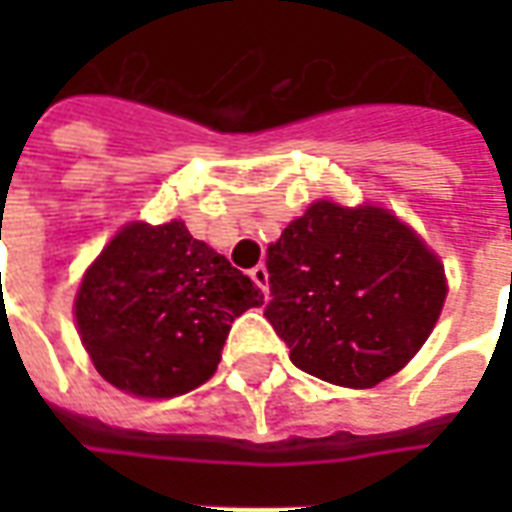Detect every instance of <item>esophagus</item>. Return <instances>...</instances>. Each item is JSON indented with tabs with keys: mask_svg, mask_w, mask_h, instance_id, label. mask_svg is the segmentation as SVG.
<instances>
[{
	"mask_svg": "<svg viewBox=\"0 0 512 512\" xmlns=\"http://www.w3.org/2000/svg\"><path fill=\"white\" fill-rule=\"evenodd\" d=\"M249 274H252V279H255L257 288L263 290V293H268V268L266 266H255L252 271H249Z\"/></svg>",
	"mask_w": 512,
	"mask_h": 512,
	"instance_id": "1",
	"label": "esophagus"
}]
</instances>
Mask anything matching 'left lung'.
<instances>
[{"mask_svg": "<svg viewBox=\"0 0 512 512\" xmlns=\"http://www.w3.org/2000/svg\"><path fill=\"white\" fill-rule=\"evenodd\" d=\"M266 321L290 362L367 389L417 354L439 321L444 268L384 208L315 202L268 246Z\"/></svg>", "mask_w": 512, "mask_h": 512, "instance_id": "8db88e82", "label": "left lung"}]
</instances>
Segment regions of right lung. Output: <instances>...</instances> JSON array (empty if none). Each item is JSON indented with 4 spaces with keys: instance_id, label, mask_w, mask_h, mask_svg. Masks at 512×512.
Masks as SVG:
<instances>
[{
    "instance_id": "1",
    "label": "right lung",
    "mask_w": 512,
    "mask_h": 512,
    "mask_svg": "<svg viewBox=\"0 0 512 512\" xmlns=\"http://www.w3.org/2000/svg\"><path fill=\"white\" fill-rule=\"evenodd\" d=\"M263 293L183 222L128 224L84 274L76 323L95 370L139 397H175L216 373L230 323Z\"/></svg>"
}]
</instances>
